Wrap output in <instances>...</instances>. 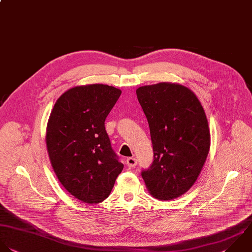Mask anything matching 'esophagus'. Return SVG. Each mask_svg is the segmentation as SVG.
<instances>
[{
    "label": "esophagus",
    "mask_w": 252,
    "mask_h": 252,
    "mask_svg": "<svg viewBox=\"0 0 252 252\" xmlns=\"http://www.w3.org/2000/svg\"><path fill=\"white\" fill-rule=\"evenodd\" d=\"M126 165L129 167V168H133L137 165V161L135 158L133 157H129L126 159Z\"/></svg>",
    "instance_id": "esophagus-1"
}]
</instances>
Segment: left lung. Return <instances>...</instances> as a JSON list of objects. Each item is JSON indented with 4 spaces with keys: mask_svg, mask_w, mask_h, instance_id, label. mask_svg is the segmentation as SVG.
<instances>
[{
    "mask_svg": "<svg viewBox=\"0 0 252 252\" xmlns=\"http://www.w3.org/2000/svg\"><path fill=\"white\" fill-rule=\"evenodd\" d=\"M146 116L154 159L141 176L157 199L171 200L197 180L210 148L205 112L189 88L162 82L136 90Z\"/></svg>",
    "mask_w": 252,
    "mask_h": 252,
    "instance_id": "left-lung-1",
    "label": "left lung"
}]
</instances>
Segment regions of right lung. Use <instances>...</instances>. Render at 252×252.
<instances>
[{
  "instance_id": "right-lung-1",
  "label": "right lung",
  "mask_w": 252,
  "mask_h": 252,
  "mask_svg": "<svg viewBox=\"0 0 252 252\" xmlns=\"http://www.w3.org/2000/svg\"><path fill=\"white\" fill-rule=\"evenodd\" d=\"M121 93L104 84L73 87L57 100L49 118L52 167L63 188L85 203L105 200L124 169L105 128Z\"/></svg>"
}]
</instances>
